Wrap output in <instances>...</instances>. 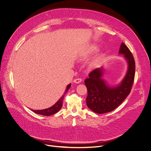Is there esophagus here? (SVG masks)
Here are the masks:
<instances>
[{"mask_svg":"<svg viewBox=\"0 0 151 151\" xmlns=\"http://www.w3.org/2000/svg\"><path fill=\"white\" fill-rule=\"evenodd\" d=\"M82 81V79L81 78H77V79H75L73 80V83H76V84H78L79 83H81V82Z\"/></svg>","mask_w":151,"mask_h":151,"instance_id":"esophagus-1","label":"esophagus"}]
</instances>
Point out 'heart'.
I'll return each instance as SVG.
<instances>
[{
	"mask_svg": "<svg viewBox=\"0 0 151 151\" xmlns=\"http://www.w3.org/2000/svg\"><path fill=\"white\" fill-rule=\"evenodd\" d=\"M99 49V47L98 45L93 44L88 46H87L86 47L82 49L79 53V57L81 58H87L91 56L93 53L97 52ZM102 58V55H99L91 62V65L94 66L100 63Z\"/></svg>",
	"mask_w": 151,
	"mask_h": 151,
	"instance_id": "b5f03b06",
	"label": "heart"
}]
</instances>
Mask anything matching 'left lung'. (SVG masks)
<instances>
[{"instance_id": "obj_1", "label": "left lung", "mask_w": 151, "mask_h": 151, "mask_svg": "<svg viewBox=\"0 0 151 151\" xmlns=\"http://www.w3.org/2000/svg\"><path fill=\"white\" fill-rule=\"evenodd\" d=\"M119 53L123 55V58L128 64V70L125 77L118 85H109L102 78L104 67L94 69L89 74V78L85 80L88 91L87 105L97 114L112 111L130 93L134 79L135 61L131 51L123 42L120 45Z\"/></svg>"}]
</instances>
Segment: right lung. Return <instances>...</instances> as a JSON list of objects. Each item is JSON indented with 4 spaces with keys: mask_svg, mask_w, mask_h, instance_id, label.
<instances>
[{
    "mask_svg": "<svg viewBox=\"0 0 151 151\" xmlns=\"http://www.w3.org/2000/svg\"><path fill=\"white\" fill-rule=\"evenodd\" d=\"M71 86V84H68L67 87L66 89L63 94V95H62V96L60 98V99L53 106L46 108V109H40V110H33V109H31V110L34 112L35 113L38 114H41L43 116H50L52 115L53 114L57 113L58 111H59L60 109L61 108L62 106H63V99L64 98V96L66 94V93L68 91V89L70 88Z\"/></svg>",
    "mask_w": 151,
    "mask_h": 151,
    "instance_id": "right-lung-1",
    "label": "right lung"
}]
</instances>
